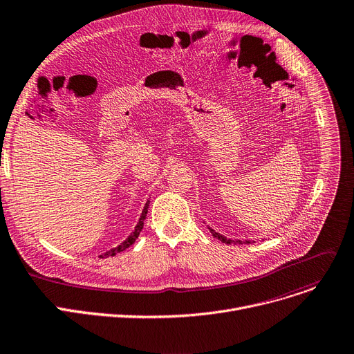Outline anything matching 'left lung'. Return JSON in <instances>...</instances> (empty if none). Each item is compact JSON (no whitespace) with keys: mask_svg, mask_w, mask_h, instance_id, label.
I'll list each match as a JSON object with an SVG mask.
<instances>
[{"mask_svg":"<svg viewBox=\"0 0 354 354\" xmlns=\"http://www.w3.org/2000/svg\"><path fill=\"white\" fill-rule=\"evenodd\" d=\"M207 229L210 230V233L214 234V236L216 238V239H219L221 242H223V243H226V245H230V243H252V242H254V241H236V239H230V238H226V236H223V234H221V233H218V232H215L214 229H212L210 226H207Z\"/></svg>","mask_w":354,"mask_h":354,"instance_id":"1","label":"left lung"}]
</instances>
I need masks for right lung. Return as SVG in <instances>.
Wrapping results in <instances>:
<instances>
[{"label": "right lung", "mask_w": 354, "mask_h": 354, "mask_svg": "<svg viewBox=\"0 0 354 354\" xmlns=\"http://www.w3.org/2000/svg\"><path fill=\"white\" fill-rule=\"evenodd\" d=\"M148 207H149V201H147V203H145V206H144V209H142V214H140V216H139V221H138V223H136V226H135V229L131 232V234L129 236L121 243V245H118L116 248H113V249H111V250H108V252H105V253H102V254H100V257H108V256H115L116 253H120V252H122V250H125V249H128L131 245H133L135 243V241L138 239V236H139V233H140V230L144 229V221H145V218H147V214H148Z\"/></svg>", "instance_id": "right-lung-1"}]
</instances>
